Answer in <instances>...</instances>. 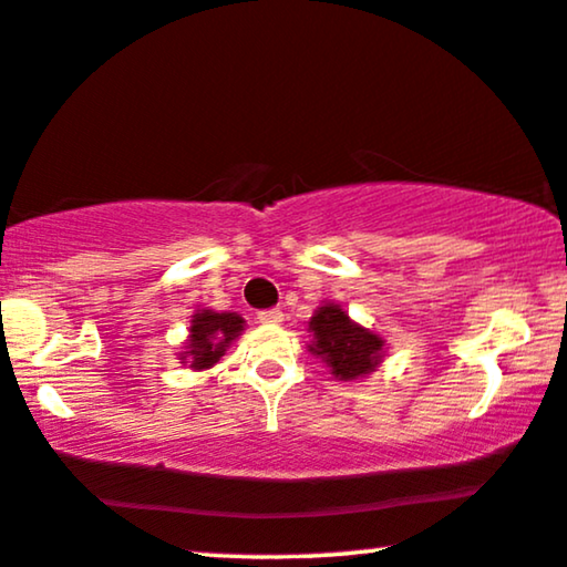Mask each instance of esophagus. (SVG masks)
<instances>
[{
	"instance_id": "esophagus-1",
	"label": "esophagus",
	"mask_w": 567,
	"mask_h": 567,
	"mask_svg": "<svg viewBox=\"0 0 567 567\" xmlns=\"http://www.w3.org/2000/svg\"><path fill=\"white\" fill-rule=\"evenodd\" d=\"M256 319H259V323H282L285 313L277 311V308H269V311H261Z\"/></svg>"
}]
</instances>
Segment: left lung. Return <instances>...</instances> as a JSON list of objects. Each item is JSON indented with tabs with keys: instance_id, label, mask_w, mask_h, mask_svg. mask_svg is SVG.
I'll return each mask as SVG.
<instances>
[{
	"instance_id": "obj_1",
	"label": "left lung",
	"mask_w": 567,
	"mask_h": 567,
	"mask_svg": "<svg viewBox=\"0 0 567 567\" xmlns=\"http://www.w3.org/2000/svg\"><path fill=\"white\" fill-rule=\"evenodd\" d=\"M308 331L313 337L308 352L319 358L339 381L365 379L386 358V339L352 321L339 303L323 300L308 321Z\"/></svg>"
}]
</instances>
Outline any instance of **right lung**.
Listing matches in <instances>:
<instances>
[{
	"label": "right lung",
	"mask_w": 567,
	"mask_h": 567,
	"mask_svg": "<svg viewBox=\"0 0 567 567\" xmlns=\"http://www.w3.org/2000/svg\"><path fill=\"white\" fill-rule=\"evenodd\" d=\"M246 321L240 313L215 311V308H196L188 323V337L178 360L188 371H209L225 350L244 334Z\"/></svg>",
	"instance_id": "1"
}]
</instances>
